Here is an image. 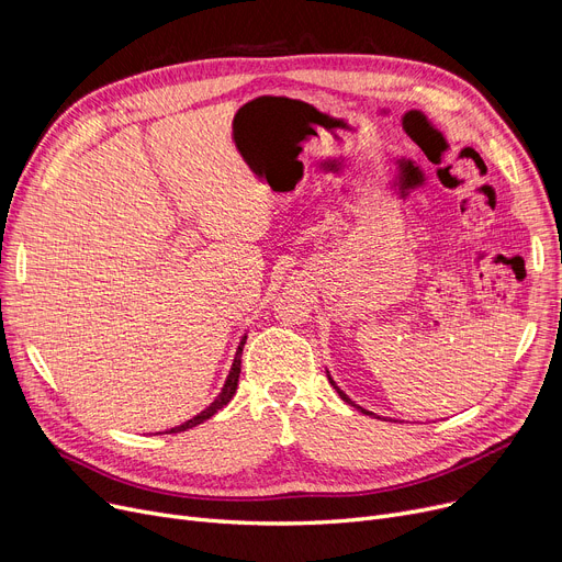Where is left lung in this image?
<instances>
[{"label":"left lung","mask_w":562,"mask_h":562,"mask_svg":"<svg viewBox=\"0 0 562 562\" xmlns=\"http://www.w3.org/2000/svg\"><path fill=\"white\" fill-rule=\"evenodd\" d=\"M328 380H330V385L337 390V394L341 396V401H346V403H350V405H356V403H352V401H350V398H348V396H346V394H344V392L337 387V382H335L330 375H328ZM356 407L362 412V415H373V412H369V409H364V407H360V405H356ZM378 419H380V417H378Z\"/></svg>","instance_id":"1"}]
</instances>
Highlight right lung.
<instances>
[{
    "label": "right lung",
    "instance_id": "obj_1",
    "mask_svg": "<svg viewBox=\"0 0 562 562\" xmlns=\"http://www.w3.org/2000/svg\"><path fill=\"white\" fill-rule=\"evenodd\" d=\"M244 344H246V337L241 339L239 348H236V356H234V362H232L229 375H227V380H225V385H223L221 394L214 398V403H212L210 407H204V409L200 412V415H195L193 419L184 422L182 426H175V428H170V430H166V432H182V430H189V428H193V426H198V424L206 422V419H210V417H214L221 407H225V405L232 401V396H234V392H236V385H239V373H241V352H244Z\"/></svg>",
    "mask_w": 562,
    "mask_h": 562
}]
</instances>
